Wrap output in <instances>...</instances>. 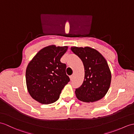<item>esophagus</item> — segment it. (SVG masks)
Listing matches in <instances>:
<instances>
[{"label":"esophagus","mask_w":134,"mask_h":134,"mask_svg":"<svg viewBox=\"0 0 134 134\" xmlns=\"http://www.w3.org/2000/svg\"><path fill=\"white\" fill-rule=\"evenodd\" d=\"M74 75H71L70 76V79H71V80H72L73 79H74Z\"/></svg>","instance_id":"esophagus-1"}]
</instances>
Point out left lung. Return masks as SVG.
Returning a JSON list of instances; mask_svg holds the SVG:
<instances>
[{"mask_svg":"<svg viewBox=\"0 0 134 134\" xmlns=\"http://www.w3.org/2000/svg\"><path fill=\"white\" fill-rule=\"evenodd\" d=\"M71 50L82 60L85 67V79L75 89L77 98L84 102L100 100L110 88L111 74L106 60L97 50L88 47H72Z\"/></svg>","mask_w":134,"mask_h":134,"instance_id":"1","label":"left lung"}]
</instances>
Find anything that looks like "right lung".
<instances>
[{
  "label": "right lung",
  "mask_w": 134,
  "mask_h": 134,
  "mask_svg": "<svg viewBox=\"0 0 134 134\" xmlns=\"http://www.w3.org/2000/svg\"><path fill=\"white\" fill-rule=\"evenodd\" d=\"M68 47L49 46L40 50L28 64L26 71L27 90L31 97L42 104L52 103L70 81L66 64L60 58Z\"/></svg>",
  "instance_id": "1"
}]
</instances>
